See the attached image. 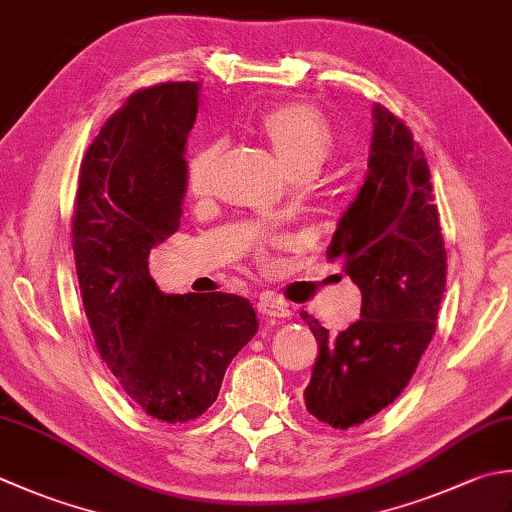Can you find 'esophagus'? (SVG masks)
Instances as JSON below:
<instances>
[{"instance_id": "esophagus-1", "label": "esophagus", "mask_w": 512, "mask_h": 512, "mask_svg": "<svg viewBox=\"0 0 512 512\" xmlns=\"http://www.w3.org/2000/svg\"><path fill=\"white\" fill-rule=\"evenodd\" d=\"M257 310H259V313H262V315H266V317H288V315H290L288 304H284L282 299H277V297L268 295V293L259 297Z\"/></svg>"}]
</instances>
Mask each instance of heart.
<instances>
[{"mask_svg":"<svg viewBox=\"0 0 512 512\" xmlns=\"http://www.w3.org/2000/svg\"><path fill=\"white\" fill-rule=\"evenodd\" d=\"M257 130L288 177L317 170L333 148V130L326 117L306 104L279 106L257 119ZM222 155V144L210 142L188 159L186 186L190 193H204Z\"/></svg>","mask_w":512,"mask_h":512,"instance_id":"b5f03b06","label":"heart"}]
</instances>
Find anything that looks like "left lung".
<instances>
[{"instance_id":"left-lung-1","label":"left lung","mask_w":512,"mask_h":512,"mask_svg":"<svg viewBox=\"0 0 512 512\" xmlns=\"http://www.w3.org/2000/svg\"><path fill=\"white\" fill-rule=\"evenodd\" d=\"M326 257L362 290V319L330 337L302 313L319 344L304 399L319 422L346 430L406 388L435 335L446 288V248L424 150L379 104L364 184L339 217Z\"/></svg>"}]
</instances>
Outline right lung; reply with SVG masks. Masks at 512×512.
<instances>
[{
	"label": "right lung",
	"mask_w": 512,
	"mask_h": 512,
	"mask_svg": "<svg viewBox=\"0 0 512 512\" xmlns=\"http://www.w3.org/2000/svg\"><path fill=\"white\" fill-rule=\"evenodd\" d=\"M202 84L130 95L86 150L73 217L75 266L99 355L126 395L168 424L213 406L259 322L246 297L168 295L148 255L179 228L186 139Z\"/></svg>",
	"instance_id": "obj_1"
}]
</instances>
